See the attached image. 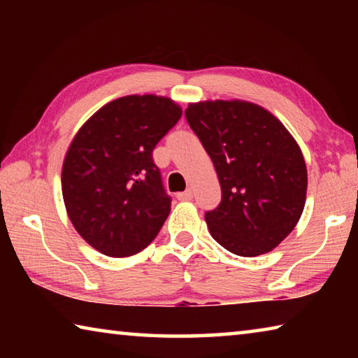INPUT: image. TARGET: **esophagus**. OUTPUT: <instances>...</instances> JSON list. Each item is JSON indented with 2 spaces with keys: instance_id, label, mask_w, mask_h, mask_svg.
Here are the masks:
<instances>
[{
  "instance_id": "1",
  "label": "esophagus",
  "mask_w": 358,
  "mask_h": 358,
  "mask_svg": "<svg viewBox=\"0 0 358 358\" xmlns=\"http://www.w3.org/2000/svg\"><path fill=\"white\" fill-rule=\"evenodd\" d=\"M192 197H194L192 189H186L185 192H178V194H177L178 201H191Z\"/></svg>"
}]
</instances>
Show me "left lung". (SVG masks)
Here are the masks:
<instances>
[{
  "instance_id": "left-lung-1",
  "label": "left lung",
  "mask_w": 358,
  "mask_h": 358,
  "mask_svg": "<svg viewBox=\"0 0 358 358\" xmlns=\"http://www.w3.org/2000/svg\"><path fill=\"white\" fill-rule=\"evenodd\" d=\"M185 117L213 161L221 202L208 230L243 257L273 250L303 213L308 175L301 150L280 120L245 101L189 104Z\"/></svg>"
}]
</instances>
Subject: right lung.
<instances>
[{
  "label": "right lung",
  "mask_w": 358,
  "mask_h": 358,
  "mask_svg": "<svg viewBox=\"0 0 358 358\" xmlns=\"http://www.w3.org/2000/svg\"><path fill=\"white\" fill-rule=\"evenodd\" d=\"M180 117L169 98L124 96L77 132L64 157L62 189L71 222L94 250L132 256L159 234L172 199L153 150Z\"/></svg>",
  "instance_id": "right-lung-1"
}]
</instances>
